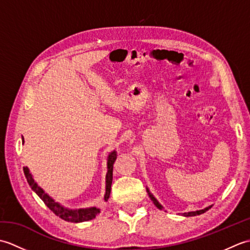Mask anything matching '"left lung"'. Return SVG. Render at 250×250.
<instances>
[{
  "label": "left lung",
  "mask_w": 250,
  "mask_h": 250,
  "mask_svg": "<svg viewBox=\"0 0 250 250\" xmlns=\"http://www.w3.org/2000/svg\"><path fill=\"white\" fill-rule=\"evenodd\" d=\"M146 190H147L148 195H149V198L153 202V204H155L159 209H163V206L160 203H159L158 200L155 198V196H153V194L149 191V189L146 188ZM211 206H213V205L207 206V207H205L204 209H200V210H195V211H188V213H183V216H185V217H192V216H196V215H201V214H203V213H205V211L208 210Z\"/></svg>",
  "instance_id": "obj_1"
}]
</instances>
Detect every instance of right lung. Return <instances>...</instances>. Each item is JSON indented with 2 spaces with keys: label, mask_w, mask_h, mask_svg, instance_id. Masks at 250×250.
<instances>
[{
  "label": "right lung",
  "mask_w": 250,
  "mask_h": 250,
  "mask_svg": "<svg viewBox=\"0 0 250 250\" xmlns=\"http://www.w3.org/2000/svg\"><path fill=\"white\" fill-rule=\"evenodd\" d=\"M22 143H24L23 136H22ZM117 159V152L113 150L109 152L107 157V173H106L105 177V194H104V201L106 202L109 199L110 194V189H111V183H113V167L114 163ZM23 172L25 175V178L28 180V184L32 190L40 196V198L43 200L44 203L47 205V207L54 213L59 216L61 219L68 221V222H83L88 221L95 218V216L101 213V209L99 207H87V208H78V209H71L67 208L58 203L54 199L47 194L43 188H41L35 180L33 179V176L30 173V169L28 167H23Z\"/></svg>",
  "instance_id": "right-lung-1"
}]
</instances>
